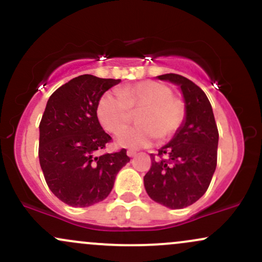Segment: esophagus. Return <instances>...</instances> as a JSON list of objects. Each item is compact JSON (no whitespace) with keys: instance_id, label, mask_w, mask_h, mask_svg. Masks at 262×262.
<instances>
[{"instance_id":"esophagus-1","label":"esophagus","mask_w":262,"mask_h":262,"mask_svg":"<svg viewBox=\"0 0 262 262\" xmlns=\"http://www.w3.org/2000/svg\"><path fill=\"white\" fill-rule=\"evenodd\" d=\"M127 155L129 156V158H134V156L137 155V151H135V150H128Z\"/></svg>"}]
</instances>
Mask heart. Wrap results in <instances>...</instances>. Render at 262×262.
I'll list each match as a JSON object with an SVG mask.
<instances>
[{
  "label": "heart",
  "instance_id": "heart-1",
  "mask_svg": "<svg viewBox=\"0 0 262 262\" xmlns=\"http://www.w3.org/2000/svg\"><path fill=\"white\" fill-rule=\"evenodd\" d=\"M137 116L138 127L124 129ZM97 117L107 132L118 134L117 144L123 148L139 149L148 146L155 137L164 140L170 138L185 118L182 102L172 97L167 86L155 81H144L137 85L125 86L119 92H107L97 106Z\"/></svg>",
  "mask_w": 262,
  "mask_h": 262
}]
</instances>
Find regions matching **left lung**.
Listing matches in <instances>:
<instances>
[{"label": "left lung", "instance_id": "8db88e82", "mask_svg": "<svg viewBox=\"0 0 262 262\" xmlns=\"http://www.w3.org/2000/svg\"><path fill=\"white\" fill-rule=\"evenodd\" d=\"M159 80L179 86L185 101V118L173 138L151 154V167L144 176L146 193L155 202L180 209L206 193L217 166L218 129L212 106L202 90L177 74Z\"/></svg>", "mask_w": 262, "mask_h": 262}]
</instances>
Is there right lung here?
Segmentation results:
<instances>
[{"instance_id": "right-lung-1", "label": "right lung", "mask_w": 262, "mask_h": 262, "mask_svg": "<svg viewBox=\"0 0 262 262\" xmlns=\"http://www.w3.org/2000/svg\"><path fill=\"white\" fill-rule=\"evenodd\" d=\"M119 82L81 75L47 102L39 124V162L50 191L71 207H90L107 198L117 173L130 161L125 149L96 155L112 139L98 122V102Z\"/></svg>"}]
</instances>
